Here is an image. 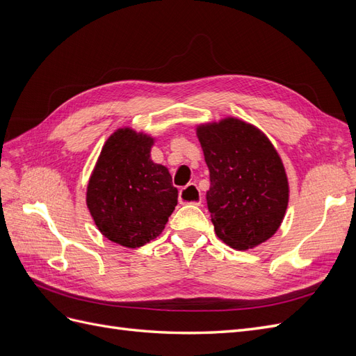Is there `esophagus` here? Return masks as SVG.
Returning <instances> with one entry per match:
<instances>
[{"label":"esophagus","instance_id":"esophagus-1","mask_svg":"<svg viewBox=\"0 0 356 356\" xmlns=\"http://www.w3.org/2000/svg\"><path fill=\"white\" fill-rule=\"evenodd\" d=\"M179 203L181 204H197V207H200L202 203V195L199 188L195 186V184H190L184 188H181L179 191Z\"/></svg>","mask_w":356,"mask_h":356}]
</instances>
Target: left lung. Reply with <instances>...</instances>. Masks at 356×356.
<instances>
[{"label": "left lung", "mask_w": 356, "mask_h": 356, "mask_svg": "<svg viewBox=\"0 0 356 356\" xmlns=\"http://www.w3.org/2000/svg\"><path fill=\"white\" fill-rule=\"evenodd\" d=\"M211 177L208 209L218 238L246 251L281 227L289 200L284 161L267 135L238 117L196 126Z\"/></svg>", "instance_id": "8db88e82"}]
</instances>
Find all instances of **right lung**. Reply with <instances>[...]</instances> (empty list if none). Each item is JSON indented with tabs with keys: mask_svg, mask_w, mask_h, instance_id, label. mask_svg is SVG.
I'll return each mask as SVG.
<instances>
[{
	"mask_svg": "<svg viewBox=\"0 0 356 356\" xmlns=\"http://www.w3.org/2000/svg\"><path fill=\"white\" fill-rule=\"evenodd\" d=\"M156 138L120 127L106 139L86 191V204L106 239L139 248L156 239L178 203L169 169L152 160Z\"/></svg>",
	"mask_w": 356,
	"mask_h": 356,
	"instance_id": "1",
	"label": "right lung"
}]
</instances>
